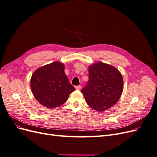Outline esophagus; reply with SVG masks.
Segmentation results:
<instances>
[{"mask_svg":"<svg viewBox=\"0 0 157 157\" xmlns=\"http://www.w3.org/2000/svg\"><path fill=\"white\" fill-rule=\"evenodd\" d=\"M75 88L76 90H80V88H81V86H76Z\"/></svg>","mask_w":157,"mask_h":157,"instance_id":"1","label":"esophagus"}]
</instances>
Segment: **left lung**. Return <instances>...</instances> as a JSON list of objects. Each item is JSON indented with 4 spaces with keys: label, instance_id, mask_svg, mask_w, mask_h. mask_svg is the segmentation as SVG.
Wrapping results in <instances>:
<instances>
[{
    "label": "left lung",
    "instance_id": "8db88e82",
    "mask_svg": "<svg viewBox=\"0 0 157 157\" xmlns=\"http://www.w3.org/2000/svg\"><path fill=\"white\" fill-rule=\"evenodd\" d=\"M89 80L82 90L88 105L97 111H103L115 105L123 91V78L116 67L96 62L88 67Z\"/></svg>",
    "mask_w": 157,
    "mask_h": 157
}]
</instances>
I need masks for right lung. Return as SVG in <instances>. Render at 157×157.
<instances>
[{
    "label": "right lung",
    "mask_w": 157,
    "mask_h": 157,
    "mask_svg": "<svg viewBox=\"0 0 157 157\" xmlns=\"http://www.w3.org/2000/svg\"><path fill=\"white\" fill-rule=\"evenodd\" d=\"M64 69V64L56 61L38 68L33 73L31 91L42 105L50 109L58 107L66 102L69 94L75 90Z\"/></svg>",
    "instance_id": "right-lung-1"
}]
</instances>
